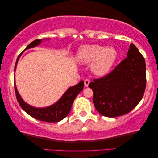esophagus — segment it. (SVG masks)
<instances>
[{
    "label": "esophagus",
    "mask_w": 158,
    "mask_h": 158,
    "mask_svg": "<svg viewBox=\"0 0 158 158\" xmlns=\"http://www.w3.org/2000/svg\"><path fill=\"white\" fill-rule=\"evenodd\" d=\"M89 83H90V81L88 79H85V81H84V84H85V87H88V85H89Z\"/></svg>",
    "instance_id": "1"
}]
</instances>
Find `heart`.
<instances>
[{"label": "heart", "instance_id": "b5f03b06", "mask_svg": "<svg viewBox=\"0 0 158 158\" xmlns=\"http://www.w3.org/2000/svg\"><path fill=\"white\" fill-rule=\"evenodd\" d=\"M117 57L113 47H105L99 45H87L81 49L78 60L85 64L93 63L94 73L98 75H104L113 67Z\"/></svg>", "mask_w": 158, "mask_h": 158}]
</instances>
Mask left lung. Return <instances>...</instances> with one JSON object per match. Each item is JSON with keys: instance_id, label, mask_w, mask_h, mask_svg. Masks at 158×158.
<instances>
[{"instance_id": "1", "label": "left lung", "mask_w": 158, "mask_h": 158, "mask_svg": "<svg viewBox=\"0 0 158 158\" xmlns=\"http://www.w3.org/2000/svg\"><path fill=\"white\" fill-rule=\"evenodd\" d=\"M88 86L94 92V106L106 117L124 115L137 106L146 88V64L143 56L131 43L127 57L115 69Z\"/></svg>"}]
</instances>
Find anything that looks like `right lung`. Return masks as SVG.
<instances>
[{"label": "right lung", "mask_w": 158, "mask_h": 158, "mask_svg": "<svg viewBox=\"0 0 158 158\" xmlns=\"http://www.w3.org/2000/svg\"><path fill=\"white\" fill-rule=\"evenodd\" d=\"M42 40H34L26 47L24 50L19 55L18 58H17L16 64H15L14 71H16L17 63H18L19 58H20L23 52L27 50V49L33 48V47L40 45L42 43ZM14 87L17 101H18L19 105L21 106V107L22 108V109L26 113H27L29 115L36 118V119L42 121V122H58L65 118L68 115L69 113H70L71 107H72L73 103L75 98H76V96L78 95L79 93L82 91L83 89L84 82L83 81H81L75 85L68 88V90L64 93V94L62 95L61 98L57 102L53 103L52 105L43 108L34 107L33 106H31L28 104L27 103H26L21 97L20 94H19L15 81Z\"/></svg>", "instance_id": "1"}]
</instances>
